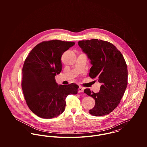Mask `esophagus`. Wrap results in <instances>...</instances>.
<instances>
[{
    "label": "esophagus",
    "mask_w": 147,
    "mask_h": 147,
    "mask_svg": "<svg viewBox=\"0 0 147 147\" xmlns=\"http://www.w3.org/2000/svg\"><path fill=\"white\" fill-rule=\"evenodd\" d=\"M84 88L82 86H79V89H78V91L79 93H82V92H84Z\"/></svg>",
    "instance_id": "obj_1"
}]
</instances>
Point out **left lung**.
<instances>
[{"mask_svg": "<svg viewBox=\"0 0 147 147\" xmlns=\"http://www.w3.org/2000/svg\"><path fill=\"white\" fill-rule=\"evenodd\" d=\"M78 45L92 64L89 76L92 79L97 78L102 84L98 93L88 88L84 90L96 102L89 113L96 117L109 114L119 105L126 90L128 79L126 61L121 51L110 42L92 39L79 41Z\"/></svg>", "mask_w": 147, "mask_h": 147, "instance_id": "obj_1", "label": "left lung"}]
</instances>
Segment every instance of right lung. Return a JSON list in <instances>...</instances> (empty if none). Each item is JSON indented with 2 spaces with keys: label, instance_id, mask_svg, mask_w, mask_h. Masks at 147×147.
<instances>
[{
  "label": "right lung",
  "instance_id": "add662e5",
  "mask_svg": "<svg viewBox=\"0 0 147 147\" xmlns=\"http://www.w3.org/2000/svg\"><path fill=\"white\" fill-rule=\"evenodd\" d=\"M74 42L51 40L37 45L24 63L21 86L26 104L38 117L51 119L65 110V98L76 94L79 86L75 83L58 85L55 76L62 71L63 53Z\"/></svg>",
  "mask_w": 147,
  "mask_h": 147
}]
</instances>
